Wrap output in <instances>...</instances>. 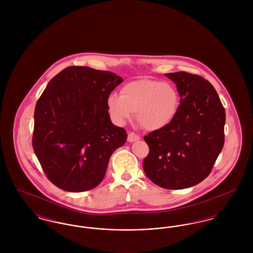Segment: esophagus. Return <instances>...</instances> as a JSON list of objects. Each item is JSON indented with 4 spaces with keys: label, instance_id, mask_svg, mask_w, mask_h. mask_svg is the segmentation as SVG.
I'll list each match as a JSON object with an SVG mask.
<instances>
[{
    "label": "esophagus",
    "instance_id": "obj_1",
    "mask_svg": "<svg viewBox=\"0 0 253 253\" xmlns=\"http://www.w3.org/2000/svg\"><path fill=\"white\" fill-rule=\"evenodd\" d=\"M140 139V136L138 134H136L134 132H130L128 133V141L129 142H133V141H137Z\"/></svg>",
    "mask_w": 253,
    "mask_h": 253
}]
</instances>
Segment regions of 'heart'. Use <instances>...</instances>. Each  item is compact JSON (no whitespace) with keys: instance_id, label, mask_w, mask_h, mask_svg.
I'll use <instances>...</instances> for the list:
<instances>
[{"instance_id":"heart-1","label":"heart","mask_w":253,"mask_h":253,"mask_svg":"<svg viewBox=\"0 0 253 253\" xmlns=\"http://www.w3.org/2000/svg\"><path fill=\"white\" fill-rule=\"evenodd\" d=\"M112 117L124 122L135 113L138 124L145 130L156 131L167 126L174 118L179 95L168 83L153 80H138L124 85L121 96L111 95L107 100Z\"/></svg>"}]
</instances>
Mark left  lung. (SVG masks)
<instances>
[{
  "mask_svg": "<svg viewBox=\"0 0 253 253\" xmlns=\"http://www.w3.org/2000/svg\"><path fill=\"white\" fill-rule=\"evenodd\" d=\"M166 76L176 84L180 104L167 126L145 135L149 155L143 169L157 186L180 190L211 173L225 142L226 113L216 90L204 78L184 71Z\"/></svg>",
  "mask_w": 253,
  "mask_h": 253,
  "instance_id": "8db88e82",
  "label": "left lung"
}]
</instances>
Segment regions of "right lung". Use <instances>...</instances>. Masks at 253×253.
Wrapping results in <instances>:
<instances>
[{
	"label": "right lung",
	"instance_id": "add662e5",
	"mask_svg": "<svg viewBox=\"0 0 253 253\" xmlns=\"http://www.w3.org/2000/svg\"><path fill=\"white\" fill-rule=\"evenodd\" d=\"M115 73L69 66L56 75L37 101L32 145L50 182L79 193L96 188L109 159L125 143V129L115 126L109 96L122 83Z\"/></svg>",
	"mask_w": 253,
	"mask_h": 253
}]
</instances>
